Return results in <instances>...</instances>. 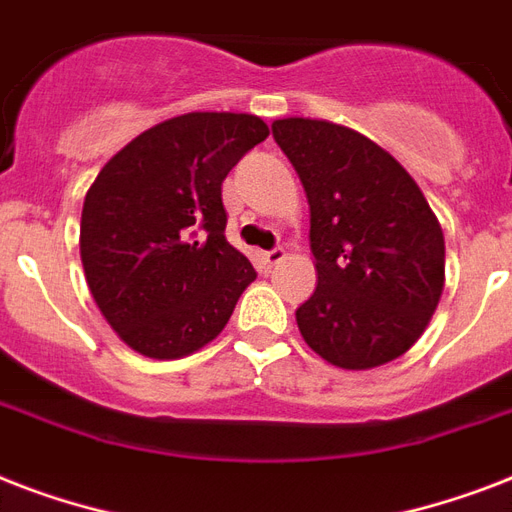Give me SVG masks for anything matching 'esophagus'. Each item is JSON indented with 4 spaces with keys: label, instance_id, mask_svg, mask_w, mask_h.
<instances>
[{
    "label": "esophagus",
    "instance_id": "obj_1",
    "mask_svg": "<svg viewBox=\"0 0 512 512\" xmlns=\"http://www.w3.org/2000/svg\"><path fill=\"white\" fill-rule=\"evenodd\" d=\"M284 257H287V252H284L281 247H276V249H271V252H263V263L271 265L273 268V265H279Z\"/></svg>",
    "mask_w": 512,
    "mask_h": 512
}]
</instances>
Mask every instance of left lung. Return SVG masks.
<instances>
[{"label": "left lung", "instance_id": "8db88e82", "mask_svg": "<svg viewBox=\"0 0 512 512\" xmlns=\"http://www.w3.org/2000/svg\"><path fill=\"white\" fill-rule=\"evenodd\" d=\"M273 138L311 204L316 292L303 340L340 369H372L420 340L444 292V231L412 175L361 132L289 116Z\"/></svg>", "mask_w": 512, "mask_h": 512}]
</instances>
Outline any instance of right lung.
Segmentation results:
<instances>
[{"label":"right lung","instance_id":"right-lung-1","mask_svg":"<svg viewBox=\"0 0 512 512\" xmlns=\"http://www.w3.org/2000/svg\"><path fill=\"white\" fill-rule=\"evenodd\" d=\"M265 138L260 116L193 111L140 132L90 185L79 231L87 287L140 356L204 348L257 279L225 241L223 180Z\"/></svg>","mask_w":512,"mask_h":512}]
</instances>
